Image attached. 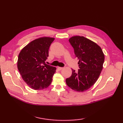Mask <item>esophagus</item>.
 <instances>
[{"label": "esophagus", "mask_w": 123, "mask_h": 123, "mask_svg": "<svg viewBox=\"0 0 123 123\" xmlns=\"http://www.w3.org/2000/svg\"><path fill=\"white\" fill-rule=\"evenodd\" d=\"M64 68L63 67H57V69H58L59 70H61Z\"/></svg>", "instance_id": "esophagus-1"}]
</instances>
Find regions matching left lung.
<instances>
[{
	"label": "left lung",
	"instance_id": "8db88e82",
	"mask_svg": "<svg viewBox=\"0 0 123 123\" xmlns=\"http://www.w3.org/2000/svg\"><path fill=\"white\" fill-rule=\"evenodd\" d=\"M69 41L74 49L75 57L79 60V69L78 72L72 69L71 76L66 79V83L72 89L83 92L92 87L98 80L105 56L100 46L83 36H73Z\"/></svg>",
	"mask_w": 123,
	"mask_h": 123
}]
</instances>
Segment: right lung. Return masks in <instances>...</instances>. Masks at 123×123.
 Listing matches in <instances>:
<instances>
[{
	"instance_id": "right-lung-1",
	"label": "right lung",
	"mask_w": 123,
	"mask_h": 123,
	"mask_svg": "<svg viewBox=\"0 0 123 123\" xmlns=\"http://www.w3.org/2000/svg\"><path fill=\"white\" fill-rule=\"evenodd\" d=\"M54 38L43 37L31 42L18 55L17 68L23 79L34 90H42L51 85L56 68L46 64L49 49Z\"/></svg>"
}]
</instances>
